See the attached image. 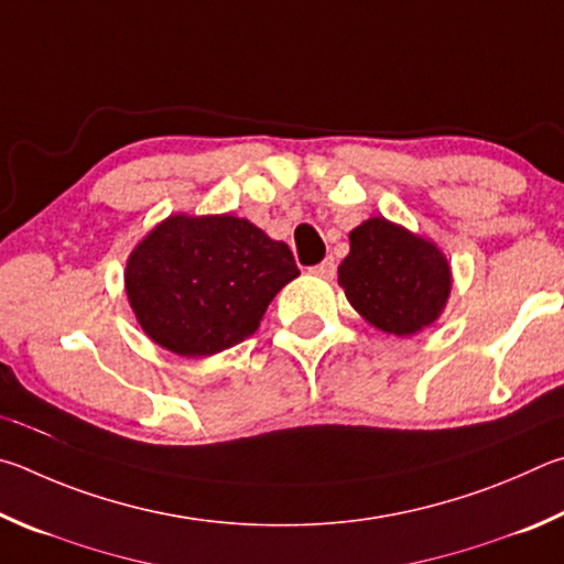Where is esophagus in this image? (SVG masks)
Returning a JSON list of instances; mask_svg holds the SVG:
<instances>
[{
    "label": "esophagus",
    "mask_w": 564,
    "mask_h": 564,
    "mask_svg": "<svg viewBox=\"0 0 564 564\" xmlns=\"http://www.w3.org/2000/svg\"><path fill=\"white\" fill-rule=\"evenodd\" d=\"M312 272L319 274V276H327V280H332L334 272H337V262H334V257H327V260L319 262L317 267H312Z\"/></svg>",
    "instance_id": "esophagus-1"
}]
</instances>
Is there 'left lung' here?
Returning a JSON list of instances; mask_svg holds the SVG:
<instances>
[{"mask_svg":"<svg viewBox=\"0 0 564 564\" xmlns=\"http://www.w3.org/2000/svg\"><path fill=\"white\" fill-rule=\"evenodd\" d=\"M349 242L339 284L364 319L397 337L438 319L451 294V267L436 245L387 217L354 227Z\"/></svg>","mask_w":564,"mask_h":564,"instance_id":"obj_1","label":"left lung"}]
</instances>
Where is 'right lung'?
<instances>
[{"mask_svg":"<svg viewBox=\"0 0 564 564\" xmlns=\"http://www.w3.org/2000/svg\"><path fill=\"white\" fill-rule=\"evenodd\" d=\"M297 274L290 247L245 217L171 215L128 257L126 294L155 344L210 357L252 337Z\"/></svg>","mask_w":564,"mask_h":564,"instance_id":"add662e5","label":"right lung"}]
</instances>
